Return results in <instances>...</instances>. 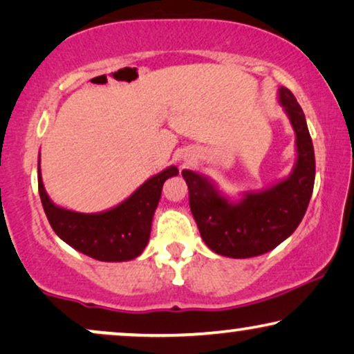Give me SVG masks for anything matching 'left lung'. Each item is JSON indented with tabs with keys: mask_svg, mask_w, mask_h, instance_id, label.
<instances>
[{
	"mask_svg": "<svg viewBox=\"0 0 354 354\" xmlns=\"http://www.w3.org/2000/svg\"><path fill=\"white\" fill-rule=\"evenodd\" d=\"M277 96L292 124L297 147V161L287 177L232 200L211 178L190 169L182 171L201 239L221 256L245 259L274 250L297 230L311 200L316 161L306 118L288 88L280 86Z\"/></svg>",
	"mask_w": 354,
	"mask_h": 354,
	"instance_id": "1",
	"label": "left lung"
}]
</instances>
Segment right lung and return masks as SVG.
I'll use <instances>...</instances> for the list:
<instances>
[{
  "instance_id": "obj_1",
  "label": "right lung",
  "mask_w": 354,
  "mask_h": 354,
  "mask_svg": "<svg viewBox=\"0 0 354 354\" xmlns=\"http://www.w3.org/2000/svg\"><path fill=\"white\" fill-rule=\"evenodd\" d=\"M178 169L169 166L142 183L127 200L101 212H75L51 201L43 185L38 161V192L53 230L62 241L90 258L104 263H122L138 258L148 245L153 216L162 185L177 176Z\"/></svg>"
}]
</instances>
